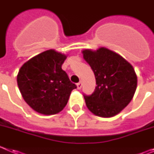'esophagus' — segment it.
Instances as JSON below:
<instances>
[{
	"label": "esophagus",
	"instance_id": "34e87169",
	"mask_svg": "<svg viewBox=\"0 0 154 154\" xmlns=\"http://www.w3.org/2000/svg\"><path fill=\"white\" fill-rule=\"evenodd\" d=\"M82 86V81H80L79 82H78V83H77V89H81Z\"/></svg>",
	"mask_w": 154,
	"mask_h": 154
}]
</instances>
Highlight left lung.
<instances>
[{"instance_id": "1", "label": "left lung", "mask_w": 154, "mask_h": 154, "mask_svg": "<svg viewBox=\"0 0 154 154\" xmlns=\"http://www.w3.org/2000/svg\"><path fill=\"white\" fill-rule=\"evenodd\" d=\"M82 54L93 71L97 85L92 95L83 94L86 106L98 116L116 115L134 96L137 85L135 70L123 57L106 48L85 49Z\"/></svg>"}]
</instances>
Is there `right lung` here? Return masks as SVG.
Instances as JSON below:
<instances>
[{"label": "right lung", "mask_w": 154, "mask_h": 154, "mask_svg": "<svg viewBox=\"0 0 154 154\" xmlns=\"http://www.w3.org/2000/svg\"><path fill=\"white\" fill-rule=\"evenodd\" d=\"M66 55L48 50L33 57L21 66L17 76L23 99L35 111L53 115L66 106L75 84L62 69Z\"/></svg>", "instance_id": "1"}]
</instances>
